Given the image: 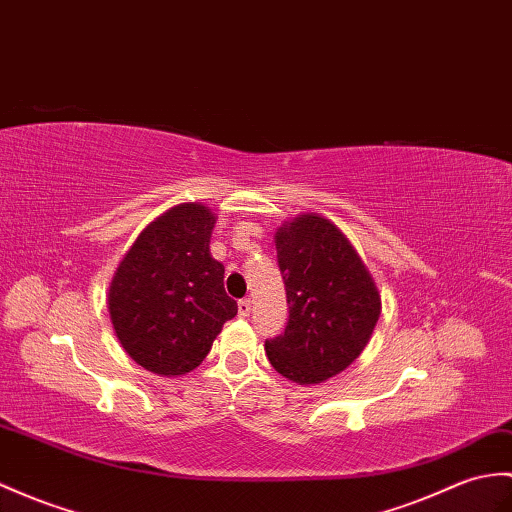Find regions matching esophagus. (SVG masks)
Segmentation results:
<instances>
[{
	"mask_svg": "<svg viewBox=\"0 0 512 512\" xmlns=\"http://www.w3.org/2000/svg\"><path fill=\"white\" fill-rule=\"evenodd\" d=\"M237 314H240V316H248V314H251V299L237 301Z\"/></svg>",
	"mask_w": 512,
	"mask_h": 512,
	"instance_id": "obj_1",
	"label": "esophagus"
}]
</instances>
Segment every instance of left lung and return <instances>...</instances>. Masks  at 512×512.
<instances>
[{"mask_svg": "<svg viewBox=\"0 0 512 512\" xmlns=\"http://www.w3.org/2000/svg\"><path fill=\"white\" fill-rule=\"evenodd\" d=\"M275 246L290 318L281 336L266 340V355L292 382L320 384L364 351L382 299L349 237L318 213L283 222Z\"/></svg>", "mask_w": 512, "mask_h": 512, "instance_id": "8db88e82", "label": "left lung"}]
</instances>
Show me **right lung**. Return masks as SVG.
Here are the masks:
<instances>
[{"label": "right lung", "mask_w": 512, "mask_h": 512, "mask_svg": "<svg viewBox=\"0 0 512 512\" xmlns=\"http://www.w3.org/2000/svg\"><path fill=\"white\" fill-rule=\"evenodd\" d=\"M213 224L216 213L200 202L176 205L139 233L115 270L106 299L115 336L150 373L194 371L237 314L224 266L209 253Z\"/></svg>", "instance_id": "right-lung-1"}]
</instances>
